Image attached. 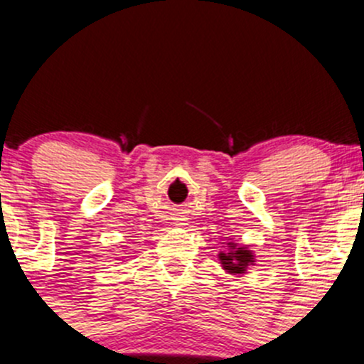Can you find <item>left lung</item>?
<instances>
[{"instance_id": "8db88e82", "label": "left lung", "mask_w": 364, "mask_h": 364, "mask_svg": "<svg viewBox=\"0 0 364 364\" xmlns=\"http://www.w3.org/2000/svg\"><path fill=\"white\" fill-rule=\"evenodd\" d=\"M220 264L223 269L230 274H243L248 266H253L255 262V255L252 250H247L245 247H237V245L229 243V252L218 253Z\"/></svg>"}]
</instances>
